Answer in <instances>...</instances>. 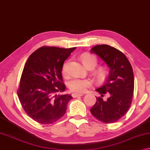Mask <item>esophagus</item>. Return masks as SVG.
<instances>
[{
  "mask_svg": "<svg viewBox=\"0 0 150 150\" xmlns=\"http://www.w3.org/2000/svg\"><path fill=\"white\" fill-rule=\"evenodd\" d=\"M83 96V93H72V96L73 98H76V97H78V96Z\"/></svg>",
  "mask_w": 150,
  "mask_h": 150,
  "instance_id": "esophagus-1",
  "label": "esophagus"
}]
</instances>
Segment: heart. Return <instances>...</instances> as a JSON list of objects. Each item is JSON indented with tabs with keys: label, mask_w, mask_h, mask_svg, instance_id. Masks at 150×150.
I'll return each instance as SVG.
<instances>
[{
	"label": "heart",
	"mask_w": 150,
	"mask_h": 150,
	"mask_svg": "<svg viewBox=\"0 0 150 150\" xmlns=\"http://www.w3.org/2000/svg\"><path fill=\"white\" fill-rule=\"evenodd\" d=\"M81 61L86 67L88 69H93L98 63L97 59L94 56L90 54H83L81 56ZM69 62H67L62 67V74L66 75L69 73ZM107 73L106 69L103 67L99 68L96 71L95 75L98 80H102L106 77ZM91 85V82L89 79H78L73 78L68 82V88L71 91L76 93H81L86 91L88 87Z\"/></svg>",
	"instance_id": "1"
}]
</instances>
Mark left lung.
<instances>
[{"label": "left lung", "mask_w": 150, "mask_h": 150, "mask_svg": "<svg viewBox=\"0 0 150 150\" xmlns=\"http://www.w3.org/2000/svg\"><path fill=\"white\" fill-rule=\"evenodd\" d=\"M91 52L98 55L110 69L104 83L96 90L101 97L90 109L93 117L104 123L117 122L127 113L132 102L134 75L132 67L123 53L106 44L97 45ZM109 96L106 100L102 98Z\"/></svg>", "instance_id": "left-lung-1"}]
</instances>
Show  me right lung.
I'll list each match as a JSON object with an SVG mask.
<instances>
[{
	"label": "right lung",
	"mask_w": 150,
	"mask_h": 150,
	"mask_svg": "<svg viewBox=\"0 0 150 150\" xmlns=\"http://www.w3.org/2000/svg\"><path fill=\"white\" fill-rule=\"evenodd\" d=\"M75 48L43 46L28 58L17 95L24 110L35 121L51 124L65 114L73 98L70 94L57 93L66 88L62 81V67Z\"/></svg>",
	"instance_id": "add662e5"
}]
</instances>
